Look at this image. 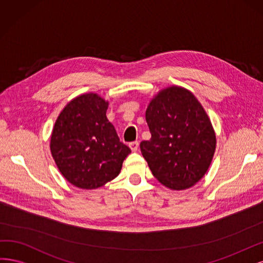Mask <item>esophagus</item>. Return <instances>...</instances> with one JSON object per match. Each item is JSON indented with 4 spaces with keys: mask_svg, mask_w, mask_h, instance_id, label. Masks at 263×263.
<instances>
[{
    "mask_svg": "<svg viewBox=\"0 0 263 263\" xmlns=\"http://www.w3.org/2000/svg\"><path fill=\"white\" fill-rule=\"evenodd\" d=\"M129 146H130V148L132 149V152H137L138 148H139V142H138V141L131 142V143L129 144Z\"/></svg>",
    "mask_w": 263,
    "mask_h": 263,
    "instance_id": "obj_1",
    "label": "esophagus"
}]
</instances>
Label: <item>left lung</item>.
Here are the masks:
<instances>
[{"label":"left lung","mask_w":263,"mask_h":263,"mask_svg":"<svg viewBox=\"0 0 263 263\" xmlns=\"http://www.w3.org/2000/svg\"><path fill=\"white\" fill-rule=\"evenodd\" d=\"M145 118L152 137L140 147L152 174L174 190L192 187L206 173L216 145L204 109L192 92L173 86L151 101Z\"/></svg>","instance_id":"obj_1"}]
</instances>
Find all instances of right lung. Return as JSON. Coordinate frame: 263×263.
<instances>
[{
	"mask_svg": "<svg viewBox=\"0 0 263 263\" xmlns=\"http://www.w3.org/2000/svg\"><path fill=\"white\" fill-rule=\"evenodd\" d=\"M96 94L76 97L65 106L51 135V154L65 179L82 189H96L119 175L131 149L120 142Z\"/></svg>",
	"mask_w": 263,
	"mask_h": 263,
	"instance_id": "right-lung-1",
	"label": "right lung"
}]
</instances>
